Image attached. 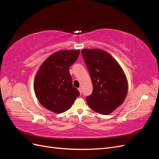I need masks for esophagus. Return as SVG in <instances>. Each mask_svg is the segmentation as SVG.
Masks as SVG:
<instances>
[{
    "mask_svg": "<svg viewBox=\"0 0 159 159\" xmlns=\"http://www.w3.org/2000/svg\"><path fill=\"white\" fill-rule=\"evenodd\" d=\"M78 90H79V91H80V94H81V93H82V90H81V88H78Z\"/></svg>",
    "mask_w": 159,
    "mask_h": 159,
    "instance_id": "34e87169",
    "label": "esophagus"
}]
</instances>
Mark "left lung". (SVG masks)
<instances>
[{
	"label": "left lung",
	"mask_w": 159,
	"mask_h": 159,
	"mask_svg": "<svg viewBox=\"0 0 159 159\" xmlns=\"http://www.w3.org/2000/svg\"><path fill=\"white\" fill-rule=\"evenodd\" d=\"M83 58L90 74L93 92L86 97L89 107L102 115L112 113L126 98L128 84L121 66L101 49H83Z\"/></svg>",
	"instance_id": "1"
}]
</instances>
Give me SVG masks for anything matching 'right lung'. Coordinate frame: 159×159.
<instances>
[{
	"label": "right lung",
	"instance_id": "right-lung-1",
	"mask_svg": "<svg viewBox=\"0 0 159 159\" xmlns=\"http://www.w3.org/2000/svg\"><path fill=\"white\" fill-rule=\"evenodd\" d=\"M79 54V50H61L43 62L34 83L36 95L43 107L56 113H63L80 95L72 85L69 71Z\"/></svg>",
	"mask_w": 159,
	"mask_h": 159
}]
</instances>
